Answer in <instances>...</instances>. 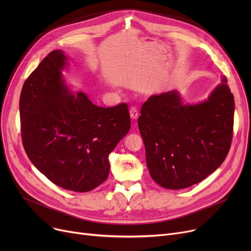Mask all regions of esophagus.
Returning <instances> with one entry per match:
<instances>
[{
    "label": "esophagus",
    "mask_w": 251,
    "mask_h": 251,
    "mask_svg": "<svg viewBox=\"0 0 251 251\" xmlns=\"http://www.w3.org/2000/svg\"><path fill=\"white\" fill-rule=\"evenodd\" d=\"M130 117L132 118V120H136V119L138 118V110L136 107L130 108Z\"/></svg>",
    "instance_id": "1"
}]
</instances>
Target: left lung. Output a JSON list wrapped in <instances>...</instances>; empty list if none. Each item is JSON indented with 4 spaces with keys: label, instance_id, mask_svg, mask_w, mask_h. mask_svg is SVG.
Here are the masks:
<instances>
[{
    "label": "left lung",
    "instance_id": "obj_1",
    "mask_svg": "<svg viewBox=\"0 0 251 251\" xmlns=\"http://www.w3.org/2000/svg\"><path fill=\"white\" fill-rule=\"evenodd\" d=\"M227 78L207 100L184 104L179 92L151 96L142 104L138 128L151 177L167 189L204 180L225 161L234 124V97Z\"/></svg>",
    "mask_w": 251,
    "mask_h": 251
}]
</instances>
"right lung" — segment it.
Instances as JSON below:
<instances>
[{"label": "right lung", "instance_id": "add662e5", "mask_svg": "<svg viewBox=\"0 0 251 251\" xmlns=\"http://www.w3.org/2000/svg\"><path fill=\"white\" fill-rule=\"evenodd\" d=\"M68 62L50 51L26 79L20 100L22 143L35 168L56 185L75 192L95 189L109 176V154L130 130L127 103L94 104L72 94L62 71Z\"/></svg>", "mask_w": 251, "mask_h": 251}]
</instances>
